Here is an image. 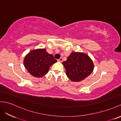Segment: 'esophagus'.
<instances>
[{
	"label": "esophagus",
	"mask_w": 121,
	"mask_h": 121,
	"mask_svg": "<svg viewBox=\"0 0 121 121\" xmlns=\"http://www.w3.org/2000/svg\"><path fill=\"white\" fill-rule=\"evenodd\" d=\"M58 61L59 62H62L63 61V59L62 58H61L59 59L58 60Z\"/></svg>",
	"instance_id": "34e87169"
}]
</instances>
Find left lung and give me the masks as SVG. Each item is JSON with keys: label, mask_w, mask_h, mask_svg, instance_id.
I'll return each mask as SVG.
<instances>
[{"label": "left lung", "mask_w": 121, "mask_h": 121, "mask_svg": "<svg viewBox=\"0 0 121 121\" xmlns=\"http://www.w3.org/2000/svg\"><path fill=\"white\" fill-rule=\"evenodd\" d=\"M66 75L73 82H80L89 76L94 69L91 59L84 52H72L62 62Z\"/></svg>", "instance_id": "left-lung-1"}]
</instances>
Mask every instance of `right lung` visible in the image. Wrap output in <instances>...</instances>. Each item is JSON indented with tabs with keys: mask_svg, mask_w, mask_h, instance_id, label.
<instances>
[{
	"mask_svg": "<svg viewBox=\"0 0 121 121\" xmlns=\"http://www.w3.org/2000/svg\"><path fill=\"white\" fill-rule=\"evenodd\" d=\"M57 61L45 48L31 50L24 57V66L31 75L42 78L48 72L49 67Z\"/></svg>",
	"mask_w": 121,
	"mask_h": 121,
	"instance_id": "add662e5",
	"label": "right lung"
}]
</instances>
